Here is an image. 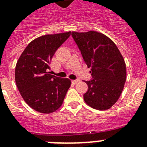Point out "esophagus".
<instances>
[{"mask_svg":"<svg viewBox=\"0 0 147 147\" xmlns=\"http://www.w3.org/2000/svg\"><path fill=\"white\" fill-rule=\"evenodd\" d=\"M71 82L73 83V84H77L78 82H79V80H78V79H76V80H72L71 81Z\"/></svg>","mask_w":147,"mask_h":147,"instance_id":"34e87169","label":"esophagus"}]
</instances>
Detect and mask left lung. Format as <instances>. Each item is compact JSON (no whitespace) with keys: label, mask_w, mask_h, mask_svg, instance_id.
Returning a JSON list of instances; mask_svg holds the SVG:
<instances>
[{"label":"left lung","mask_w":147,"mask_h":147,"mask_svg":"<svg viewBox=\"0 0 147 147\" xmlns=\"http://www.w3.org/2000/svg\"><path fill=\"white\" fill-rule=\"evenodd\" d=\"M93 80L87 81L84 100L88 106L100 111L110 109L123 92L127 78L126 64L116 44L97 31L71 32Z\"/></svg>","instance_id":"1"}]
</instances>
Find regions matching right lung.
I'll use <instances>...</instances> for the list:
<instances>
[{
  "instance_id": "add662e5",
  "label": "right lung",
  "mask_w": 147,
  "mask_h": 147,
  "mask_svg": "<svg viewBox=\"0 0 147 147\" xmlns=\"http://www.w3.org/2000/svg\"><path fill=\"white\" fill-rule=\"evenodd\" d=\"M71 31L36 38L25 48L15 68L17 87L27 105L36 111L51 114L62 106L71 86L69 78L51 75L49 69L56 49Z\"/></svg>"
}]
</instances>
